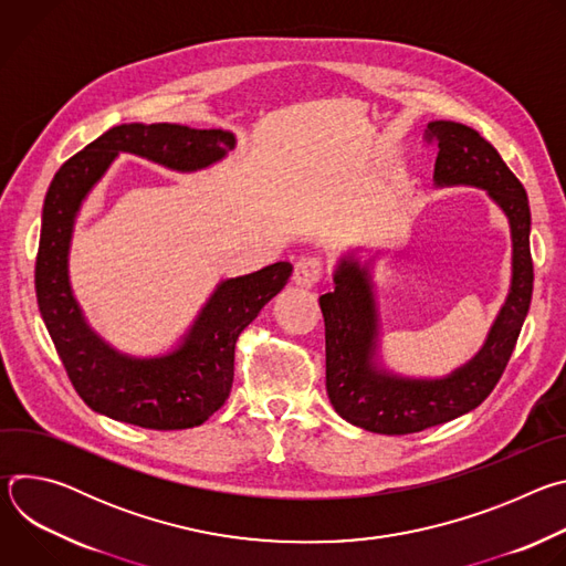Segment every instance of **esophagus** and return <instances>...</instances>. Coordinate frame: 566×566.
<instances>
[{
    "instance_id": "esophagus-1",
    "label": "esophagus",
    "mask_w": 566,
    "mask_h": 566,
    "mask_svg": "<svg viewBox=\"0 0 566 566\" xmlns=\"http://www.w3.org/2000/svg\"><path fill=\"white\" fill-rule=\"evenodd\" d=\"M322 277V260L319 258H300L297 264H295V271H293V282L297 286H304V289H311L319 282Z\"/></svg>"
}]
</instances>
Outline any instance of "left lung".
Segmentation results:
<instances>
[{"label": "left lung", "instance_id": "1", "mask_svg": "<svg viewBox=\"0 0 566 566\" xmlns=\"http://www.w3.org/2000/svg\"><path fill=\"white\" fill-rule=\"evenodd\" d=\"M426 140L437 143V186H476L506 212L513 237V280L506 304L481 352L448 378L419 380L376 367L378 313L369 266L354 255L340 260L332 293L319 295L327 343V394L334 410L376 434H412L452 421L489 398L500 382L533 295L531 208L520 179L479 132L434 120Z\"/></svg>", "mask_w": 566, "mask_h": 566}]
</instances>
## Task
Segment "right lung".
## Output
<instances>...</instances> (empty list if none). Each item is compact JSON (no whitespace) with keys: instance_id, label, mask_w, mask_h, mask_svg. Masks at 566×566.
Masks as SVG:
<instances>
[{"instance_id":"right-lung-1","label":"right lung","mask_w":566,"mask_h":566,"mask_svg":"<svg viewBox=\"0 0 566 566\" xmlns=\"http://www.w3.org/2000/svg\"><path fill=\"white\" fill-rule=\"evenodd\" d=\"M232 147L234 136L223 129L129 123L107 129L55 172L42 210L35 293L66 376L94 412L147 430L201 426L230 394L239 334L286 286L293 271L289 262L221 282L181 345L160 358L118 354L90 329L73 300L66 273L73 221L120 151L170 170L195 172L212 166Z\"/></svg>"}]
</instances>
